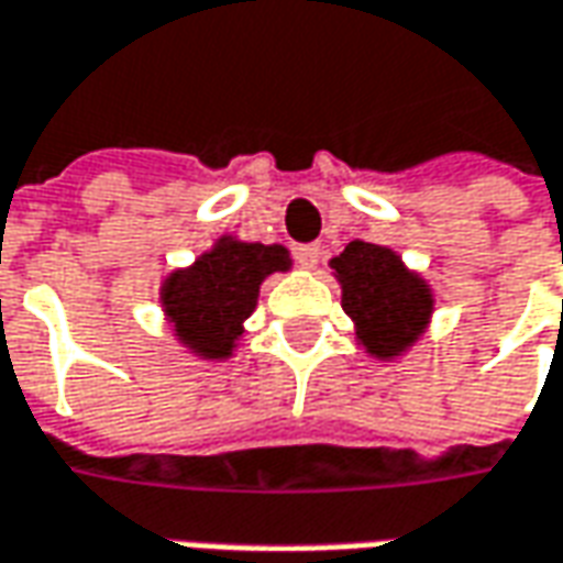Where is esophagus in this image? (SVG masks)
Segmentation results:
<instances>
[{"label": "esophagus", "instance_id": "esophagus-1", "mask_svg": "<svg viewBox=\"0 0 563 563\" xmlns=\"http://www.w3.org/2000/svg\"><path fill=\"white\" fill-rule=\"evenodd\" d=\"M294 256H297L300 266L316 269V263H319V256H322V247H319V244H300V247L294 251Z\"/></svg>", "mask_w": 563, "mask_h": 563}]
</instances>
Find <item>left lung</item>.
I'll return each instance as SVG.
<instances>
[{
  "instance_id": "obj_1",
  "label": "left lung",
  "mask_w": 563,
  "mask_h": 563,
  "mask_svg": "<svg viewBox=\"0 0 563 563\" xmlns=\"http://www.w3.org/2000/svg\"><path fill=\"white\" fill-rule=\"evenodd\" d=\"M331 269L343 285V309L375 356H394L418 338L431 316V290L406 273L399 256L368 241H350Z\"/></svg>"
}]
</instances>
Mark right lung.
Wrapping results in <instances>:
<instances>
[{"label":"right lung","instance_id":"obj_1","mask_svg":"<svg viewBox=\"0 0 563 563\" xmlns=\"http://www.w3.org/2000/svg\"><path fill=\"white\" fill-rule=\"evenodd\" d=\"M288 266V251L278 244L266 247L222 238L191 269L169 275L164 309L191 350L220 360L232 353L241 322L254 312L260 282Z\"/></svg>","mask_w":563,"mask_h":563}]
</instances>
